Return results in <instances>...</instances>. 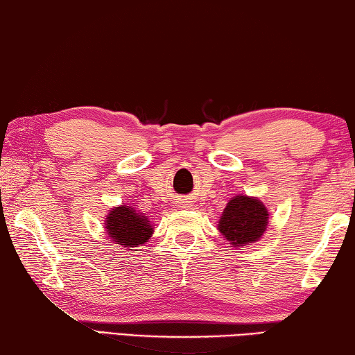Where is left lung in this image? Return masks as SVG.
Wrapping results in <instances>:
<instances>
[{"label":"left lung","mask_w":355,"mask_h":355,"mask_svg":"<svg viewBox=\"0 0 355 355\" xmlns=\"http://www.w3.org/2000/svg\"><path fill=\"white\" fill-rule=\"evenodd\" d=\"M266 206L257 198L236 196L225 207L218 230L232 243V247H243L257 242L267 226Z\"/></svg>","instance_id":"left-lung-1"}]
</instances>
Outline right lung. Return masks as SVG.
Returning <instances> with one entry per match:
<instances>
[{
    "label": "right lung",
    "mask_w": 355,
    "mask_h": 355,
    "mask_svg": "<svg viewBox=\"0 0 355 355\" xmlns=\"http://www.w3.org/2000/svg\"><path fill=\"white\" fill-rule=\"evenodd\" d=\"M108 236L119 245L127 247L133 252V247L146 242L153 234V226L146 216L137 214L133 207L121 206L113 209L105 222Z\"/></svg>",
    "instance_id": "right-lung-1"
}]
</instances>
